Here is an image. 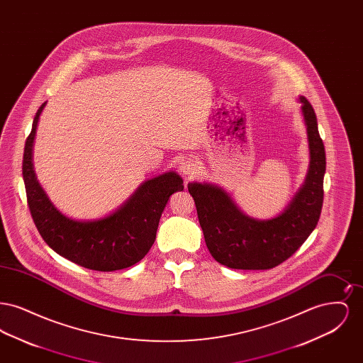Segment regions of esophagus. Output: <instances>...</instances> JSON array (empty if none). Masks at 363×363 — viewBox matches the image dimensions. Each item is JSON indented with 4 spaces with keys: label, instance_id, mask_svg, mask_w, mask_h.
I'll use <instances>...</instances> for the list:
<instances>
[{
    "label": "esophagus",
    "instance_id": "obj_1",
    "mask_svg": "<svg viewBox=\"0 0 363 363\" xmlns=\"http://www.w3.org/2000/svg\"><path fill=\"white\" fill-rule=\"evenodd\" d=\"M199 162L194 160V159H185L179 163V170L181 174L185 175V177H193L196 174L199 173Z\"/></svg>",
    "mask_w": 363,
    "mask_h": 363
}]
</instances>
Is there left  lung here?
<instances>
[{
	"instance_id": "obj_1",
	"label": "left lung",
	"mask_w": 363,
	"mask_h": 363,
	"mask_svg": "<svg viewBox=\"0 0 363 363\" xmlns=\"http://www.w3.org/2000/svg\"><path fill=\"white\" fill-rule=\"evenodd\" d=\"M309 144V167L305 182L290 204L271 219L243 213L223 188L211 182H189L208 250L233 269H271L291 257L308 240L320 219L324 200L325 148L320 138L315 113L299 96Z\"/></svg>"
}]
</instances>
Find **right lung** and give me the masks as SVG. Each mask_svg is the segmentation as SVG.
<instances>
[{"mask_svg":"<svg viewBox=\"0 0 363 363\" xmlns=\"http://www.w3.org/2000/svg\"><path fill=\"white\" fill-rule=\"evenodd\" d=\"M45 106L46 102L35 116L23 156L27 201L39 234L55 253L88 269L111 272L135 265L154 245L170 196L184 190L182 178L175 172L156 175L144 181L125 203L104 218L72 219L52 204L35 174V133Z\"/></svg>","mask_w":363,"mask_h":363,"instance_id":"obj_1","label":"right lung"}]
</instances>
